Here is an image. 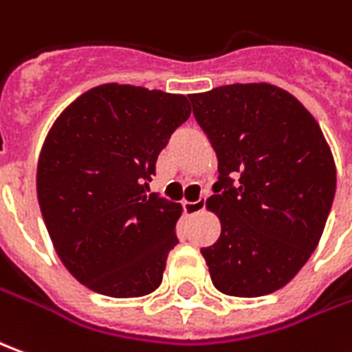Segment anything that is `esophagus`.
<instances>
[{
	"label": "esophagus",
	"mask_w": 352,
	"mask_h": 352,
	"mask_svg": "<svg viewBox=\"0 0 352 352\" xmlns=\"http://www.w3.org/2000/svg\"><path fill=\"white\" fill-rule=\"evenodd\" d=\"M206 208V198L200 196L195 202H183V210H185L186 216H195V214H200L202 210Z\"/></svg>",
	"instance_id": "obj_1"
}]
</instances>
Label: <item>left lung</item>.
Masks as SVG:
<instances>
[{
    "label": "left lung",
    "mask_w": 352,
    "mask_h": 352,
    "mask_svg": "<svg viewBox=\"0 0 352 352\" xmlns=\"http://www.w3.org/2000/svg\"><path fill=\"white\" fill-rule=\"evenodd\" d=\"M217 154L208 208L221 221L200 248L217 291L264 296L314 252L336 196V164L316 119L272 85L219 86L188 96Z\"/></svg>",
    "instance_id": "1"
}]
</instances>
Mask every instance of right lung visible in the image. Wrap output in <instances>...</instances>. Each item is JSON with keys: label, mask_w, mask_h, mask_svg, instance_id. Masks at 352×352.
<instances>
[{"label": "right lung", "mask_w": 352, "mask_h": 352, "mask_svg": "<svg viewBox=\"0 0 352 352\" xmlns=\"http://www.w3.org/2000/svg\"><path fill=\"white\" fill-rule=\"evenodd\" d=\"M188 116L186 96L102 85L78 96L47 133L38 202L61 262L88 289L129 298L162 283L181 206L146 188Z\"/></svg>", "instance_id": "right-lung-1"}]
</instances>
